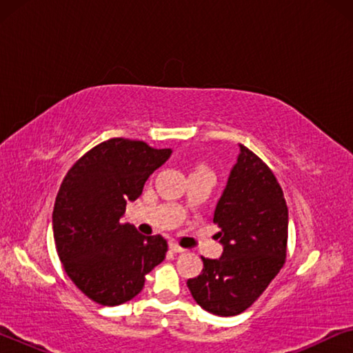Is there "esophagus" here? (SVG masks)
<instances>
[{"instance_id":"1","label":"esophagus","mask_w":353,"mask_h":353,"mask_svg":"<svg viewBox=\"0 0 353 353\" xmlns=\"http://www.w3.org/2000/svg\"><path fill=\"white\" fill-rule=\"evenodd\" d=\"M170 249L176 254H182V252H185V250H187V249H183L182 246H179L177 243H170Z\"/></svg>"}]
</instances>
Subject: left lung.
Returning <instances> with one entry per match:
<instances>
[{"instance_id":"8db88e82","label":"left lung","mask_w":353,"mask_h":353,"mask_svg":"<svg viewBox=\"0 0 353 353\" xmlns=\"http://www.w3.org/2000/svg\"><path fill=\"white\" fill-rule=\"evenodd\" d=\"M241 152L214 208L224 252L202 256L204 270L187 285L198 305L218 316H236L259 299L286 261L288 207L283 190L249 148Z\"/></svg>"}]
</instances>
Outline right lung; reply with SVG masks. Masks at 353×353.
<instances>
[{
	"label": "right lung",
	"mask_w": 353,
	"mask_h": 353,
	"mask_svg": "<svg viewBox=\"0 0 353 353\" xmlns=\"http://www.w3.org/2000/svg\"><path fill=\"white\" fill-rule=\"evenodd\" d=\"M170 155L171 149L118 137L92 148L63 177L52 212L56 250L71 282L99 305L135 297L165 259L162 235H141L119 218Z\"/></svg>",
	"instance_id": "1"
}]
</instances>
